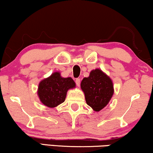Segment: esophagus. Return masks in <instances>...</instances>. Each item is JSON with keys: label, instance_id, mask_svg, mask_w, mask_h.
Listing matches in <instances>:
<instances>
[{"label": "esophagus", "instance_id": "34e87169", "mask_svg": "<svg viewBox=\"0 0 153 153\" xmlns=\"http://www.w3.org/2000/svg\"><path fill=\"white\" fill-rule=\"evenodd\" d=\"M76 85L78 86V87H79L80 86V82H81V79H76Z\"/></svg>", "mask_w": 153, "mask_h": 153}]
</instances>
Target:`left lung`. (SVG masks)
<instances>
[{"mask_svg":"<svg viewBox=\"0 0 153 153\" xmlns=\"http://www.w3.org/2000/svg\"><path fill=\"white\" fill-rule=\"evenodd\" d=\"M81 89L87 104L96 112L109 103L114 93L112 80L100 68L92 70L89 76L82 79Z\"/></svg>","mask_w":153,"mask_h":153,"instance_id":"left-lung-1","label":"left lung"}]
</instances>
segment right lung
I'll return each mask as SVG.
<instances>
[{"instance_id": "add662e5", "label": "right lung", "mask_w": 153, "mask_h": 153, "mask_svg": "<svg viewBox=\"0 0 153 153\" xmlns=\"http://www.w3.org/2000/svg\"><path fill=\"white\" fill-rule=\"evenodd\" d=\"M75 87L76 84L71 77L64 78L59 71H56L40 81L37 95L44 105L53 108L64 102L68 90Z\"/></svg>"}]
</instances>
